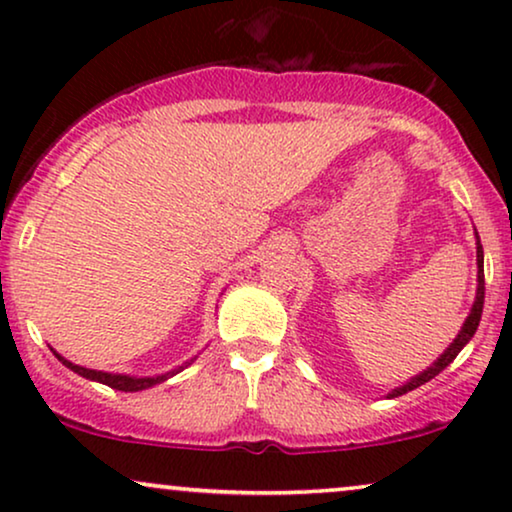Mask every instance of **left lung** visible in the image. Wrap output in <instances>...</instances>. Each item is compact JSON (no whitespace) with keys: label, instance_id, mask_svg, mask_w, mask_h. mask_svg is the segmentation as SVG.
<instances>
[{"label":"left lung","instance_id":"1","mask_svg":"<svg viewBox=\"0 0 512 512\" xmlns=\"http://www.w3.org/2000/svg\"><path fill=\"white\" fill-rule=\"evenodd\" d=\"M475 249H478V291H475L473 307H471V312H468V317L464 321V326H461V331L457 333V338L450 342V347H447L445 352L440 354L438 359L433 361L431 366L424 370V373L410 377V380L405 382V384H401V387L391 389L389 394H387V398H396V396L408 394V391L422 387L424 382H429L438 373H443V370L450 366L454 359H457V354L461 352V349H464L468 342H471L475 331H478V324H480V317H482V305H485V254H482V244H480L478 233H475Z\"/></svg>","mask_w":512,"mask_h":512}]
</instances>
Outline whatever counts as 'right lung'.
Instances as JSON below:
<instances>
[{"mask_svg":"<svg viewBox=\"0 0 512 512\" xmlns=\"http://www.w3.org/2000/svg\"><path fill=\"white\" fill-rule=\"evenodd\" d=\"M53 354L58 356V361H62V366H67L69 370H74L76 375L86 377V380H93V382H100V384H107L111 389H118V391H142V389H149V387H156V384L170 380L177 373H181L186 366H191L195 361V356L191 361H186L184 366H177L174 370H167L163 375H153V377H139V375H123V373H104V370H93V368H83V366H76V363L67 361L65 356H60L58 352L53 349Z\"/></svg>","mask_w":512,"mask_h":512,"instance_id":"1","label":"right lung"}]
</instances>
